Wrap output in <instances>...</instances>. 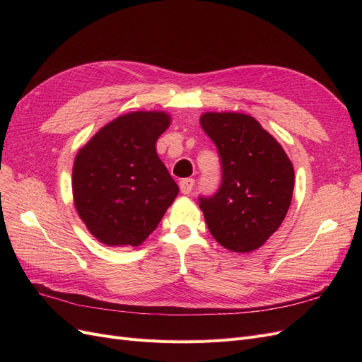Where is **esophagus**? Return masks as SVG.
<instances>
[{
    "mask_svg": "<svg viewBox=\"0 0 362 362\" xmlns=\"http://www.w3.org/2000/svg\"><path fill=\"white\" fill-rule=\"evenodd\" d=\"M193 185H194V180L192 178H185L180 181V190L184 194H189L193 190Z\"/></svg>",
    "mask_w": 362,
    "mask_h": 362,
    "instance_id": "obj_1",
    "label": "esophagus"
}]
</instances>
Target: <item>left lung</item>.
Wrapping results in <instances>:
<instances>
[{"label":"left lung","mask_w":362,"mask_h":362,"mask_svg":"<svg viewBox=\"0 0 362 362\" xmlns=\"http://www.w3.org/2000/svg\"><path fill=\"white\" fill-rule=\"evenodd\" d=\"M201 125L222 164L217 192L199 196L208 229L229 250L258 249L286 218L294 187L293 164L278 141L247 115L205 113Z\"/></svg>","instance_id":"8db88e82"}]
</instances>
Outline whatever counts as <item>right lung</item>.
I'll return each instance as SVG.
<instances>
[{
  "mask_svg": "<svg viewBox=\"0 0 362 362\" xmlns=\"http://www.w3.org/2000/svg\"><path fill=\"white\" fill-rule=\"evenodd\" d=\"M170 119L136 112L101 128L75 157V208L87 229L108 246H139L180 192L156 152Z\"/></svg>",
  "mask_w": 362,
  "mask_h": 362,
  "instance_id": "right-lung-1",
  "label": "right lung"
}]
</instances>
